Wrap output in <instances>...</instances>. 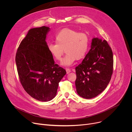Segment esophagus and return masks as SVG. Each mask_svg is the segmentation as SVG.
<instances>
[{"label":"esophagus","mask_w":132,"mask_h":132,"mask_svg":"<svg viewBox=\"0 0 132 132\" xmlns=\"http://www.w3.org/2000/svg\"><path fill=\"white\" fill-rule=\"evenodd\" d=\"M66 72H67V73H69V72L71 71L70 69H69V68H66Z\"/></svg>","instance_id":"1"}]
</instances>
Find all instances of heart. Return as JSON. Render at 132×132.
<instances>
[{
  "instance_id": "heart-1",
  "label": "heart",
  "mask_w": 132,
  "mask_h": 132,
  "mask_svg": "<svg viewBox=\"0 0 132 132\" xmlns=\"http://www.w3.org/2000/svg\"><path fill=\"white\" fill-rule=\"evenodd\" d=\"M56 43L48 45V50L53 57L58 61L62 60L64 49L66 53L62 65L70 66L75 60L83 59L88 53L90 40L85 33L65 28L60 31L55 37Z\"/></svg>"
}]
</instances>
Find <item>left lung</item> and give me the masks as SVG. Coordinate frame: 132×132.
I'll use <instances>...</instances> for the list:
<instances>
[{
	"instance_id": "obj_1",
	"label": "left lung",
	"mask_w": 132,
	"mask_h": 132,
	"mask_svg": "<svg viewBox=\"0 0 132 132\" xmlns=\"http://www.w3.org/2000/svg\"><path fill=\"white\" fill-rule=\"evenodd\" d=\"M75 69V85L80 97L91 99L100 94L109 84L113 69V52L107 41L93 38L91 49Z\"/></svg>"
}]
</instances>
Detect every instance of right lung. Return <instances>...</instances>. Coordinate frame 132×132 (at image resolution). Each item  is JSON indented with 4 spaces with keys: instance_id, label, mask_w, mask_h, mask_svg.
I'll return each instance as SVG.
<instances>
[{
    "instance_id": "right-lung-1",
    "label": "right lung",
    "mask_w": 132,
    "mask_h": 132,
    "mask_svg": "<svg viewBox=\"0 0 132 132\" xmlns=\"http://www.w3.org/2000/svg\"><path fill=\"white\" fill-rule=\"evenodd\" d=\"M50 31L43 26L30 29L22 40L15 55L20 81L24 90L34 99L47 102L56 95L59 84L66 73L55 64L45 41Z\"/></svg>"
}]
</instances>
